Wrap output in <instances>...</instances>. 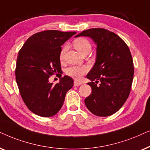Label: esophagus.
Here are the masks:
<instances>
[{
  "mask_svg": "<svg viewBox=\"0 0 150 150\" xmlns=\"http://www.w3.org/2000/svg\"><path fill=\"white\" fill-rule=\"evenodd\" d=\"M81 84H82V83L79 82V81H74V86H80Z\"/></svg>",
  "mask_w": 150,
  "mask_h": 150,
  "instance_id": "esophagus-1",
  "label": "esophagus"
}]
</instances>
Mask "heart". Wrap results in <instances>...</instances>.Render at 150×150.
Here are the masks:
<instances>
[{"label": "heart", "mask_w": 150, "mask_h": 150, "mask_svg": "<svg viewBox=\"0 0 150 150\" xmlns=\"http://www.w3.org/2000/svg\"><path fill=\"white\" fill-rule=\"evenodd\" d=\"M73 45L74 47L81 54L84 53L85 52L91 51V45L90 42L87 39L83 38H79L73 41ZM67 47H63L60 52L59 57L61 59H63L65 52L67 51ZM88 71V67L87 66H72V67L68 68L66 73L70 77H73L75 79H80L85 73H86Z\"/></svg>", "instance_id": "heart-1"}]
</instances>
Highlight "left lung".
I'll use <instances>...</instances> for the list:
<instances>
[{"mask_svg":"<svg viewBox=\"0 0 150 150\" xmlns=\"http://www.w3.org/2000/svg\"><path fill=\"white\" fill-rule=\"evenodd\" d=\"M80 36L90 37L97 45L95 63L86 76L92 93L85 99L86 106L99 117L113 115L130 93L134 64L129 48L115 33L101 28L85 30L75 38Z\"/></svg>","mask_w":150,"mask_h":150,"instance_id":"obj_1","label":"left lung"}]
</instances>
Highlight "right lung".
<instances>
[{
	"label": "right lung",
	"instance_id": "right-lung-1",
	"mask_svg": "<svg viewBox=\"0 0 150 150\" xmlns=\"http://www.w3.org/2000/svg\"><path fill=\"white\" fill-rule=\"evenodd\" d=\"M76 33L49 30L31 35L20 50L16 80L25 105L35 115L50 117L59 111L66 94L73 86L71 77L50 83L51 75L61 72V46Z\"/></svg>",
	"mask_w": 150,
	"mask_h": 150
}]
</instances>
